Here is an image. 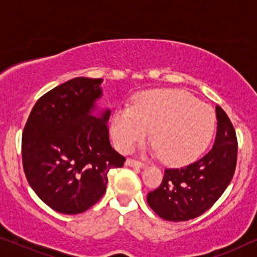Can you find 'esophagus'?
I'll use <instances>...</instances> for the list:
<instances>
[{
    "label": "esophagus",
    "instance_id": "1",
    "mask_svg": "<svg viewBox=\"0 0 257 257\" xmlns=\"http://www.w3.org/2000/svg\"><path fill=\"white\" fill-rule=\"evenodd\" d=\"M125 165L126 166H130V167H137V168H145L146 165L144 163H140V161H137V160H133V159H127L125 161Z\"/></svg>",
    "mask_w": 257,
    "mask_h": 257
}]
</instances>
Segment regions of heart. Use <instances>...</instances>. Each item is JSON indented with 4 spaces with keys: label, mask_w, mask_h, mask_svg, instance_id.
<instances>
[{
    "label": "heart",
    "mask_w": 257,
    "mask_h": 257,
    "mask_svg": "<svg viewBox=\"0 0 257 257\" xmlns=\"http://www.w3.org/2000/svg\"><path fill=\"white\" fill-rule=\"evenodd\" d=\"M215 113L182 90L143 93L132 108L119 107L111 118L110 131L115 147L128 152L151 133L164 163L180 166L192 163L208 147L215 131Z\"/></svg>",
    "instance_id": "heart-1"
}]
</instances>
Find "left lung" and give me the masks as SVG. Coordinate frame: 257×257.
<instances>
[{"label": "left lung", "instance_id": "left-lung-1", "mask_svg": "<svg viewBox=\"0 0 257 257\" xmlns=\"http://www.w3.org/2000/svg\"><path fill=\"white\" fill-rule=\"evenodd\" d=\"M217 131L212 150L187 166L168 168L147 202L161 219L187 221L208 210L233 179L237 158L235 130L222 108L215 107Z\"/></svg>", "mask_w": 257, "mask_h": 257}]
</instances>
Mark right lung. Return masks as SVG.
<instances>
[{"label": "right lung", "mask_w": 257, "mask_h": 257, "mask_svg": "<svg viewBox=\"0 0 257 257\" xmlns=\"http://www.w3.org/2000/svg\"><path fill=\"white\" fill-rule=\"evenodd\" d=\"M103 79L77 77L36 101L22 136L23 170L38 198L56 212L79 214L106 191L107 173L125 158L111 146L110 108H98Z\"/></svg>", "instance_id": "1"}]
</instances>
